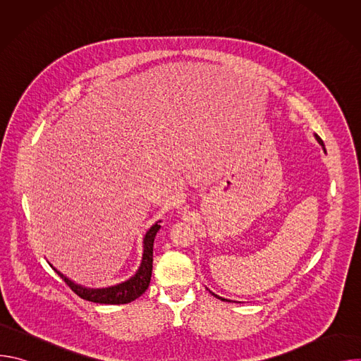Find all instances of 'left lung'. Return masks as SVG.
<instances>
[{"mask_svg": "<svg viewBox=\"0 0 361 361\" xmlns=\"http://www.w3.org/2000/svg\"><path fill=\"white\" fill-rule=\"evenodd\" d=\"M316 138H317V141H319V142H320V144H322V145H323V147H324V144H323V140H322V138H320V137H319V135H316ZM213 295H216V297H217V298H221V297H219V295H217V294H213ZM221 300H226V301H227V298H221Z\"/></svg>", "mask_w": 361, "mask_h": 361, "instance_id": "1", "label": "left lung"}]
</instances>
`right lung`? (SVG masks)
<instances>
[{"mask_svg":"<svg viewBox=\"0 0 361 361\" xmlns=\"http://www.w3.org/2000/svg\"><path fill=\"white\" fill-rule=\"evenodd\" d=\"M161 228L160 223L154 224L144 237V254H142V262L138 269V271L127 281L107 287V288H85L81 287L71 280H68L66 276H63L57 269V274L66 281V284L82 300H88L98 304H127L138 298L149 286L151 280V271H152V247H154V238H156L157 231Z\"/></svg>","mask_w":361,"mask_h":361,"instance_id":"obj_1","label":"right lung"}]
</instances>
